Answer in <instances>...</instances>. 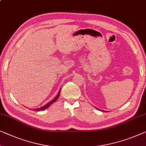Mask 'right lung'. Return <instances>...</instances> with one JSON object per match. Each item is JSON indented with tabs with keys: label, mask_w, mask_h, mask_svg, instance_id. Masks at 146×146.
Wrapping results in <instances>:
<instances>
[{
	"label": "right lung",
	"mask_w": 146,
	"mask_h": 146,
	"mask_svg": "<svg viewBox=\"0 0 146 146\" xmlns=\"http://www.w3.org/2000/svg\"><path fill=\"white\" fill-rule=\"evenodd\" d=\"M60 90H61V89L60 90L59 92H58V95L56 96V97L55 98H54L53 100H52L51 102H48V104H45V105H44V106H42V107H41V108L35 109V110H34V111H42V110H44L45 109H47L49 107V106H50V105H52V104H53L54 102H55L56 100H57V99L58 98V97H59L60 94Z\"/></svg>",
	"instance_id": "right-lung-1"
}]
</instances>
